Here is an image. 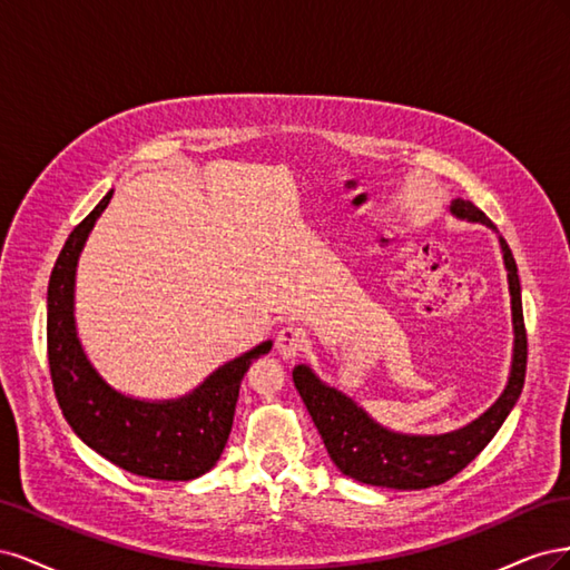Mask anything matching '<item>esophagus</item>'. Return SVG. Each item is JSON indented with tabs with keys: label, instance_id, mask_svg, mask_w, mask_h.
I'll return each mask as SVG.
<instances>
[{
	"label": "esophagus",
	"instance_id": "1",
	"mask_svg": "<svg viewBox=\"0 0 570 570\" xmlns=\"http://www.w3.org/2000/svg\"><path fill=\"white\" fill-rule=\"evenodd\" d=\"M306 333L297 325H285L283 331L275 337V350L283 358H295L299 356V352H304L306 347Z\"/></svg>",
	"mask_w": 570,
	"mask_h": 570
}]
</instances>
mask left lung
Returning a JSON list of instances; mask_svg holds the SVG:
<instances>
[{"label": "left lung", "mask_w": 570, "mask_h": 570, "mask_svg": "<svg viewBox=\"0 0 570 570\" xmlns=\"http://www.w3.org/2000/svg\"><path fill=\"white\" fill-rule=\"evenodd\" d=\"M450 214L469 223H482V226L497 233L492 220L469 199H452ZM497 243L499 249H502L511 295V368L502 394L475 421L442 435L396 433V430L373 421L352 396L323 383L306 364H299L292 371V381H295L308 416L318 428L325 450L340 473L366 482V485L390 490H425L442 485V482L454 478L485 450V444L502 428L523 390L528 340L523 325L519 268H515L507 239L499 233Z\"/></svg>", "instance_id": "1"}]
</instances>
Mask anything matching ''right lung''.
<instances>
[{
	"instance_id": "right-lung-1",
	"label": "right lung",
	"mask_w": 570,
	"mask_h": 570,
	"mask_svg": "<svg viewBox=\"0 0 570 570\" xmlns=\"http://www.w3.org/2000/svg\"><path fill=\"white\" fill-rule=\"evenodd\" d=\"M114 189L68 235L47 287V356L59 406L73 433L118 469L151 480H195L212 471L228 442L239 383L266 340L218 366L176 400H140L109 385L82 350L76 327V271Z\"/></svg>"
}]
</instances>
